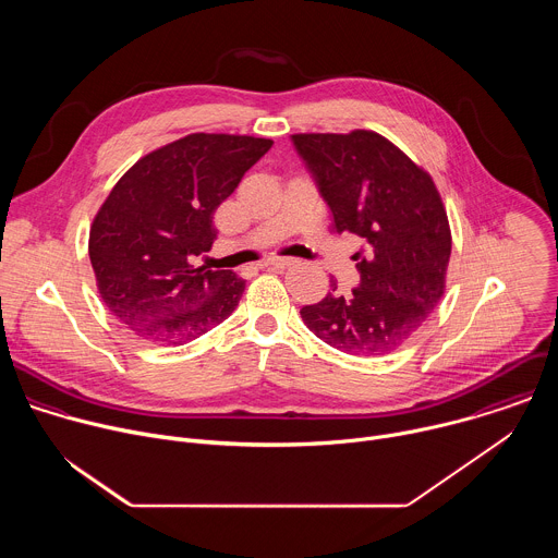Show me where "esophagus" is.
<instances>
[{
	"label": "esophagus",
	"mask_w": 558,
	"mask_h": 558,
	"mask_svg": "<svg viewBox=\"0 0 558 558\" xmlns=\"http://www.w3.org/2000/svg\"><path fill=\"white\" fill-rule=\"evenodd\" d=\"M295 263V258H282V256H269L263 260V267H269V269H284V267H291Z\"/></svg>",
	"instance_id": "obj_1"
}]
</instances>
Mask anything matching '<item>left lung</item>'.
<instances>
[{
  "instance_id": "left-lung-1",
  "label": "left lung",
  "mask_w": 558,
  "mask_h": 558,
  "mask_svg": "<svg viewBox=\"0 0 558 558\" xmlns=\"http://www.w3.org/2000/svg\"><path fill=\"white\" fill-rule=\"evenodd\" d=\"M338 233L366 241L360 284L300 308L308 331L351 355H384L428 320L446 287L450 227L428 172L377 132L293 134Z\"/></svg>"
}]
</instances>
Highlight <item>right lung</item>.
I'll list each match as a JSON object with an SVG mask.
<instances>
[{
    "mask_svg": "<svg viewBox=\"0 0 558 558\" xmlns=\"http://www.w3.org/2000/svg\"><path fill=\"white\" fill-rule=\"evenodd\" d=\"M271 138L190 134L136 161L95 216L90 263L119 323L154 344H185L233 313L245 280L198 260L216 241L214 211Z\"/></svg>",
    "mask_w": 558,
    "mask_h": 558,
    "instance_id": "add662e5",
    "label": "right lung"
}]
</instances>
